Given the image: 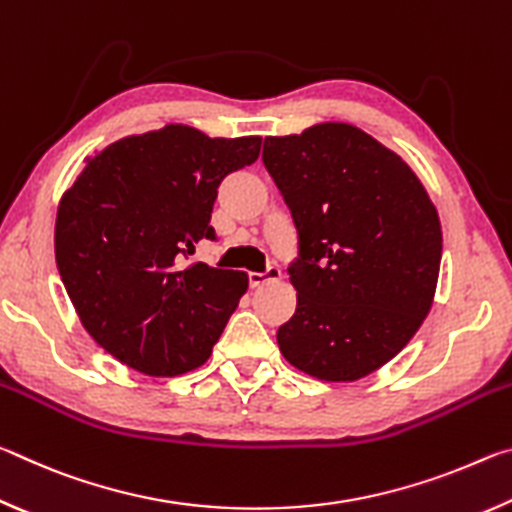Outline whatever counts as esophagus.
<instances>
[{
	"label": "esophagus",
	"mask_w": 512,
	"mask_h": 512,
	"mask_svg": "<svg viewBox=\"0 0 512 512\" xmlns=\"http://www.w3.org/2000/svg\"><path fill=\"white\" fill-rule=\"evenodd\" d=\"M282 277V271L277 266H268L264 273H248V282H250V287H259V284H264V282H268V280H280Z\"/></svg>",
	"instance_id": "esophagus-1"
}]
</instances>
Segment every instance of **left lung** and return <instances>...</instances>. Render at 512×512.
<instances>
[{
    "mask_svg": "<svg viewBox=\"0 0 512 512\" xmlns=\"http://www.w3.org/2000/svg\"><path fill=\"white\" fill-rule=\"evenodd\" d=\"M262 160L298 232L287 268L298 307L277 345L316 379L366 377L429 314L443 255L436 207L400 155L350 124L266 137Z\"/></svg>",
    "mask_w": 512,
    "mask_h": 512,
    "instance_id": "obj_1",
    "label": "left lung"
}]
</instances>
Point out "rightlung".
Segmentation results:
<instances>
[{
  "mask_svg": "<svg viewBox=\"0 0 512 512\" xmlns=\"http://www.w3.org/2000/svg\"><path fill=\"white\" fill-rule=\"evenodd\" d=\"M259 146L171 124L106 146L60 198V280L88 334L128 368L176 377L210 359L248 275L185 262L216 241V189Z\"/></svg>",
  "mask_w": 512,
  "mask_h": 512,
  "instance_id": "right-lung-1",
  "label": "right lung"
}]
</instances>
